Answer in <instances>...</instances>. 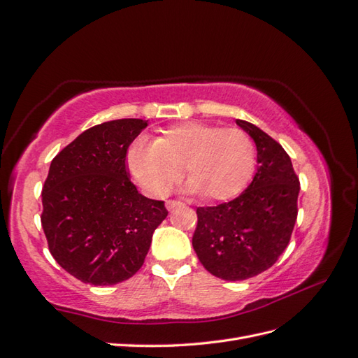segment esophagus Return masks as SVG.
I'll return each instance as SVG.
<instances>
[{
    "mask_svg": "<svg viewBox=\"0 0 358 358\" xmlns=\"http://www.w3.org/2000/svg\"><path fill=\"white\" fill-rule=\"evenodd\" d=\"M178 206H182V203L177 201V199H168V201H166V207H168V210L173 209V207H178Z\"/></svg>",
    "mask_w": 358,
    "mask_h": 358,
    "instance_id": "1",
    "label": "esophagus"
}]
</instances>
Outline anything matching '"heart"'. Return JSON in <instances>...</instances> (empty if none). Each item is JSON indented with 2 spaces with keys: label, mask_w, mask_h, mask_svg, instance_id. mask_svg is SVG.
I'll return each mask as SVG.
<instances>
[{
  "label": "heart",
  "mask_w": 358,
  "mask_h": 358,
  "mask_svg": "<svg viewBox=\"0 0 358 358\" xmlns=\"http://www.w3.org/2000/svg\"><path fill=\"white\" fill-rule=\"evenodd\" d=\"M256 157L255 140L247 131L192 120L163 129L157 140L140 137L132 141L127 166L149 196L168 194L185 166L190 190L224 201L247 187L256 169Z\"/></svg>",
  "instance_id": "1"
}]
</instances>
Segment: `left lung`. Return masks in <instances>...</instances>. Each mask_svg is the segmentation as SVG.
Here are the masks:
<instances>
[{
	"mask_svg": "<svg viewBox=\"0 0 358 358\" xmlns=\"http://www.w3.org/2000/svg\"><path fill=\"white\" fill-rule=\"evenodd\" d=\"M236 123L255 140L257 172L231 201L198 207L192 236L199 262L224 280L250 279L279 259L293 234L301 190L285 149L253 123Z\"/></svg>",
	"mask_w": 358,
	"mask_h": 358,
	"instance_id": "obj_1",
	"label": "left lung"
}]
</instances>
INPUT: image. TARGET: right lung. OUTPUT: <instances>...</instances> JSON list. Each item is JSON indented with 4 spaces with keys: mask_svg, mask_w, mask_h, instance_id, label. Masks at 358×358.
<instances>
[{
    "mask_svg": "<svg viewBox=\"0 0 358 358\" xmlns=\"http://www.w3.org/2000/svg\"><path fill=\"white\" fill-rule=\"evenodd\" d=\"M148 120L120 119L82 132L50 164L41 224L55 261L91 285H114L145 262L164 201L128 177L127 152Z\"/></svg>",
    "mask_w": 358,
    "mask_h": 358,
    "instance_id": "1",
    "label": "right lung"
}]
</instances>
